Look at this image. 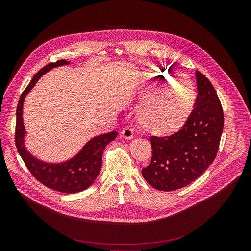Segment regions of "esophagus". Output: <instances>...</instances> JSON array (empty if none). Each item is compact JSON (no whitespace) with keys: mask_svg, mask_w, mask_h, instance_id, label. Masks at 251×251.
I'll return each mask as SVG.
<instances>
[{"mask_svg":"<svg viewBox=\"0 0 251 251\" xmlns=\"http://www.w3.org/2000/svg\"><path fill=\"white\" fill-rule=\"evenodd\" d=\"M121 136L124 138V139H132L133 137H134V131H133V129H131V128H129V127H127V128H125V129H123L122 131H121Z\"/></svg>","mask_w":251,"mask_h":251,"instance_id":"34e87169","label":"esophagus"}]
</instances>
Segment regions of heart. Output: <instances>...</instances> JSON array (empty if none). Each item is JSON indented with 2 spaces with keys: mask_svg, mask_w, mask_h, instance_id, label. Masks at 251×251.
I'll list each match as a JSON object with an SVG mask.
<instances>
[{
  "mask_svg": "<svg viewBox=\"0 0 251 251\" xmlns=\"http://www.w3.org/2000/svg\"><path fill=\"white\" fill-rule=\"evenodd\" d=\"M162 74L155 67L143 74L145 87L139 99L146 100L137 109L139 126L154 136H169L180 130L190 117L196 100L195 86L188 76L174 75L161 80Z\"/></svg>",
  "mask_w": 251,
  "mask_h": 251,
  "instance_id": "b5f03b06",
  "label": "heart"
}]
</instances>
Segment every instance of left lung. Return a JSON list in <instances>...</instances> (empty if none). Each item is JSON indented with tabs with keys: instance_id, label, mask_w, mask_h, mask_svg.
Returning a JSON list of instances; mask_svg holds the SVG:
<instances>
[{
	"instance_id": "8db88e82",
	"label": "left lung",
	"mask_w": 251,
	"mask_h": 251,
	"mask_svg": "<svg viewBox=\"0 0 251 251\" xmlns=\"http://www.w3.org/2000/svg\"><path fill=\"white\" fill-rule=\"evenodd\" d=\"M198 96L185 125L166 137H150L152 159L142 175L153 188L171 192L196 181L217 157L224 111L210 81L196 71Z\"/></svg>"
}]
</instances>
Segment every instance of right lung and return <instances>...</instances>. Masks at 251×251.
Here are the masks:
<instances>
[{
    "label": "right lung",
    "mask_w": 251,
    "mask_h": 251,
    "mask_svg": "<svg viewBox=\"0 0 251 251\" xmlns=\"http://www.w3.org/2000/svg\"><path fill=\"white\" fill-rule=\"evenodd\" d=\"M69 61L61 59L51 62L35 74L29 84L22 93L17 107L16 146L19 154L31 175L46 187L54 191L74 194L89 188L97 177L102 166V154L105 147L115 140L117 132L113 131L99 135L88 141L83 148L74 158L59 164L43 162L34 158L25 147V130L23 121V105L25 95L38 82V80L53 67L68 64Z\"/></svg>",
    "instance_id": "obj_1"
}]
</instances>
